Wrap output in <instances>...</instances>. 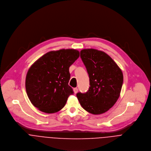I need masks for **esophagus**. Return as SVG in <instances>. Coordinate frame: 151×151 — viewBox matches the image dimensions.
<instances>
[{
	"instance_id": "obj_1",
	"label": "esophagus",
	"mask_w": 151,
	"mask_h": 151,
	"mask_svg": "<svg viewBox=\"0 0 151 151\" xmlns=\"http://www.w3.org/2000/svg\"><path fill=\"white\" fill-rule=\"evenodd\" d=\"M73 90H74V92L75 94H76L77 92H78V88L77 87H75L73 88Z\"/></svg>"
}]
</instances>
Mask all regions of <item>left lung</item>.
Masks as SVG:
<instances>
[{"mask_svg":"<svg viewBox=\"0 0 151 151\" xmlns=\"http://www.w3.org/2000/svg\"><path fill=\"white\" fill-rule=\"evenodd\" d=\"M80 58L89 77L86 93H77L81 106L87 112L103 114L118 100L123 83V73L113 59L104 52L93 49L80 51Z\"/></svg>","mask_w":151,"mask_h":151,"instance_id":"left-lung-1","label":"left lung"}]
</instances>
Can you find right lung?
<instances>
[{"instance_id":"add662e5","label":"right lung","mask_w":151,"mask_h":151,"mask_svg":"<svg viewBox=\"0 0 151 151\" xmlns=\"http://www.w3.org/2000/svg\"><path fill=\"white\" fill-rule=\"evenodd\" d=\"M79 57L74 49L49 52L36 61L27 72L25 88L32 104L50 114L61 110L68 96L73 95L68 85L70 67Z\"/></svg>"}]
</instances>
